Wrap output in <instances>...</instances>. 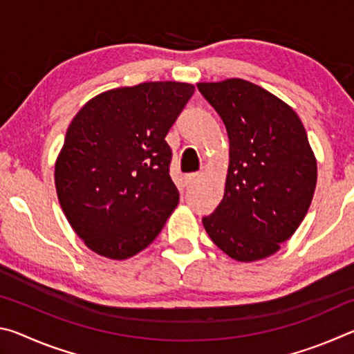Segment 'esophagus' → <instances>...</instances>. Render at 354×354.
Wrapping results in <instances>:
<instances>
[{
	"label": "esophagus",
	"mask_w": 354,
	"mask_h": 354,
	"mask_svg": "<svg viewBox=\"0 0 354 354\" xmlns=\"http://www.w3.org/2000/svg\"><path fill=\"white\" fill-rule=\"evenodd\" d=\"M198 178H200V173H189V175L184 176V181H185V184H192V183H195Z\"/></svg>",
	"instance_id": "1"
}]
</instances>
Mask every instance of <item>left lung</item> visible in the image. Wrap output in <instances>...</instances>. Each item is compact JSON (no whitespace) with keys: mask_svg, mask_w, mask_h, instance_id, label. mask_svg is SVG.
Listing matches in <instances>:
<instances>
[{"mask_svg":"<svg viewBox=\"0 0 354 354\" xmlns=\"http://www.w3.org/2000/svg\"><path fill=\"white\" fill-rule=\"evenodd\" d=\"M196 87L230 139L223 200L203 226L239 262L272 256L297 231L314 196L317 160L306 129L289 104L250 81Z\"/></svg>","mask_w":354,"mask_h":354,"instance_id":"1","label":"left lung"}]
</instances>
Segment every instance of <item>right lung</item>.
<instances>
[{
	"label": "right lung",
	"instance_id": "1",
	"mask_svg": "<svg viewBox=\"0 0 354 354\" xmlns=\"http://www.w3.org/2000/svg\"><path fill=\"white\" fill-rule=\"evenodd\" d=\"M195 87L142 82L88 100L71 120L55 165L57 198L73 231L100 256L140 253L179 203L165 136Z\"/></svg>",
	"mask_w": 354,
	"mask_h": 354
}]
</instances>
